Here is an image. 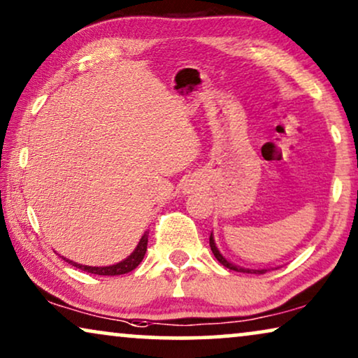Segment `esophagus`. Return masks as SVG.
<instances>
[{"instance_id":"esophagus-1","label":"esophagus","mask_w":358,"mask_h":358,"mask_svg":"<svg viewBox=\"0 0 358 358\" xmlns=\"http://www.w3.org/2000/svg\"><path fill=\"white\" fill-rule=\"evenodd\" d=\"M195 189V184H187V190H194Z\"/></svg>"}]
</instances>
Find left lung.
<instances>
[{"label":"left lung","instance_id":"8db88e82","mask_svg":"<svg viewBox=\"0 0 358 358\" xmlns=\"http://www.w3.org/2000/svg\"><path fill=\"white\" fill-rule=\"evenodd\" d=\"M210 248H212V252H213V256L217 257V261L222 264V266H224L227 268H229V271H236V272H248V273H264V272H267V271H248V268H241V267H236L234 266V264H231V262H228L227 259H224L222 254H220V251L217 249V246H215V243H213V238L210 236Z\"/></svg>","mask_w":358,"mask_h":358}]
</instances>
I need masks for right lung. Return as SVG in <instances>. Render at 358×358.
I'll use <instances>...</instances> for the list:
<instances>
[{
	"label": "right lung",
	"instance_id": "1",
	"mask_svg": "<svg viewBox=\"0 0 358 358\" xmlns=\"http://www.w3.org/2000/svg\"><path fill=\"white\" fill-rule=\"evenodd\" d=\"M146 246H148V231H146L143 236H141L138 246L134 252L130 254L125 261H122L115 266H109V267H90V266H81V264H76L73 261H68V259L63 257V261H66L71 266H75L76 268H81V271L90 272V273H96V275H122V273L131 272L134 268L138 267V264L143 261L145 252H146Z\"/></svg>",
	"mask_w": 358,
	"mask_h": 358
}]
</instances>
